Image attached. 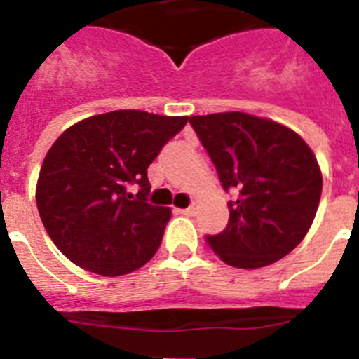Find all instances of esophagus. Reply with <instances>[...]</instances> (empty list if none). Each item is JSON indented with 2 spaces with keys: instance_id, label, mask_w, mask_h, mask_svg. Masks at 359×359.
I'll return each instance as SVG.
<instances>
[{
  "instance_id": "esophagus-1",
  "label": "esophagus",
  "mask_w": 359,
  "mask_h": 359,
  "mask_svg": "<svg viewBox=\"0 0 359 359\" xmlns=\"http://www.w3.org/2000/svg\"><path fill=\"white\" fill-rule=\"evenodd\" d=\"M196 203H192V205H190L189 208H185V210H182V214H185V215H194L196 214Z\"/></svg>"
}]
</instances>
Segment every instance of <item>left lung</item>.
<instances>
[{
  "instance_id": "8db88e82",
  "label": "left lung",
  "mask_w": 359,
  "mask_h": 359,
  "mask_svg": "<svg viewBox=\"0 0 359 359\" xmlns=\"http://www.w3.org/2000/svg\"><path fill=\"white\" fill-rule=\"evenodd\" d=\"M224 190L230 219L207 243L233 268L273 264L302 243L320 196L322 172L309 145L293 129L241 111L190 116Z\"/></svg>"
}]
</instances>
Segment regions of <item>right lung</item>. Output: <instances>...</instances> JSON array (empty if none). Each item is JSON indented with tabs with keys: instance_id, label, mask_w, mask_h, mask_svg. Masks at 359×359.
I'll return each mask as SVG.
<instances>
[{
	"instance_id": "add662e5",
	"label": "right lung",
	"mask_w": 359,
	"mask_h": 359,
	"mask_svg": "<svg viewBox=\"0 0 359 359\" xmlns=\"http://www.w3.org/2000/svg\"><path fill=\"white\" fill-rule=\"evenodd\" d=\"M187 120L120 109L73 123L57 138L36 201L50 239L73 264L118 277L151 261L170 208L147 203V169ZM129 184L141 187L138 195L127 192Z\"/></svg>"
}]
</instances>
